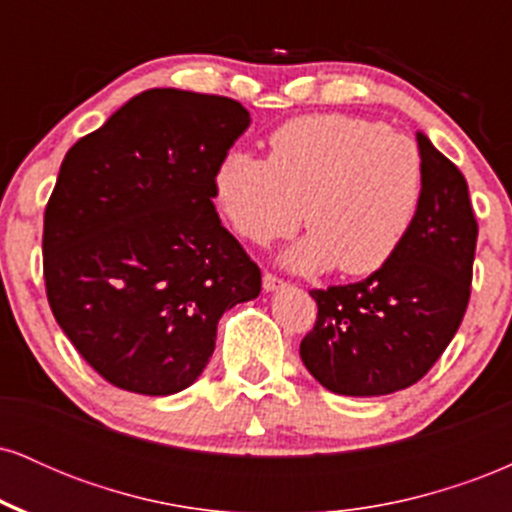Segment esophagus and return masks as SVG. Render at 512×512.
<instances>
[{
    "mask_svg": "<svg viewBox=\"0 0 512 512\" xmlns=\"http://www.w3.org/2000/svg\"><path fill=\"white\" fill-rule=\"evenodd\" d=\"M262 286H264V291H267V293H274V291L284 289L286 281L279 279V276H274V274H264L262 276Z\"/></svg>",
    "mask_w": 512,
    "mask_h": 512,
    "instance_id": "34e87169",
    "label": "esophagus"
}]
</instances>
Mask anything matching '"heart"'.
Wrapping results in <instances>:
<instances>
[{
    "mask_svg": "<svg viewBox=\"0 0 512 512\" xmlns=\"http://www.w3.org/2000/svg\"><path fill=\"white\" fill-rule=\"evenodd\" d=\"M221 214L240 238L267 245L301 226L284 252L296 272L380 269L399 250L424 197L414 139L351 115H308L269 139V158L233 151L214 175Z\"/></svg>",
    "mask_w": 512,
    "mask_h": 512,
    "instance_id": "heart-1",
    "label": "heart"
}]
</instances>
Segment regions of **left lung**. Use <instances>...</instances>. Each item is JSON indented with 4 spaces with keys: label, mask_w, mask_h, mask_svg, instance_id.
<instances>
[{
    "label": "left lung",
    "mask_w": 512,
    "mask_h": 512,
    "mask_svg": "<svg viewBox=\"0 0 512 512\" xmlns=\"http://www.w3.org/2000/svg\"><path fill=\"white\" fill-rule=\"evenodd\" d=\"M424 197L407 238L368 279L315 289V327L301 342L330 392L380 397L419 383L452 342L469 303L479 226L467 180L424 132Z\"/></svg>",
    "instance_id": "obj_1"
}]
</instances>
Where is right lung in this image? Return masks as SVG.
<instances>
[{"label":"right lung","mask_w":512,"mask_h":512,"mask_svg":"<svg viewBox=\"0 0 512 512\" xmlns=\"http://www.w3.org/2000/svg\"><path fill=\"white\" fill-rule=\"evenodd\" d=\"M248 127L233 98L151 88L64 156L45 209V289L69 342L120 390L190 387L221 315L260 296V267L211 202Z\"/></svg>","instance_id":"add662e5"}]
</instances>
